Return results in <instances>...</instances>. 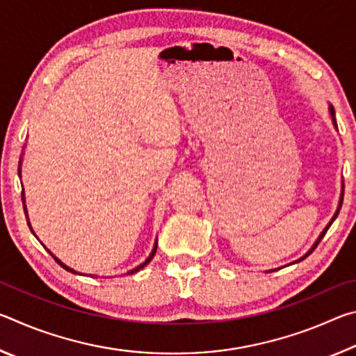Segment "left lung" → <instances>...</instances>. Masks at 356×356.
<instances>
[{
    "mask_svg": "<svg viewBox=\"0 0 356 356\" xmlns=\"http://www.w3.org/2000/svg\"><path fill=\"white\" fill-rule=\"evenodd\" d=\"M330 113H331V118H333V122H334V125H336V119H334V108H333V106H331V105H330ZM336 127H337V125H336ZM341 206H342V196H341V201H339V207H337V210H336V213H334V216H333V218H331V221H330V225H328L327 227H325V229H323V232L321 234V237H318V238H317V242L314 243V246H312V248H311V251H308V252H306V254H305L303 257H301V259H298V261H295V262H300V261H303V259H306V257H308V256L311 254V252H312V251H314V250L317 248V245H318V243H321V240L323 238V236H325V234H327V231H328V227L331 226V222H333V221L336 220V216H337V213H339V209H341ZM270 272H272V270H270Z\"/></svg>",
    "mask_w": 356,
    "mask_h": 356,
    "instance_id": "obj_1",
    "label": "left lung"
}]
</instances>
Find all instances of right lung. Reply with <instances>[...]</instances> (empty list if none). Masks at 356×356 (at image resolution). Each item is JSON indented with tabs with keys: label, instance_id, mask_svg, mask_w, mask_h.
<instances>
[{
	"label": "right lung",
	"instance_id": "1",
	"mask_svg": "<svg viewBox=\"0 0 356 356\" xmlns=\"http://www.w3.org/2000/svg\"><path fill=\"white\" fill-rule=\"evenodd\" d=\"M155 251H156V245L154 246V251H152V252H150V256H149V257L146 259V261H144V262H143L141 265H138V267H136V268H134V270H131V272H130V273H136V272H140V270H141V268H144V267H146V265H147V264H149L150 261H152V257L155 256ZM56 261H58V259H56ZM58 262H59V261H58ZM59 265H61V267H64L65 270H69V272H72V273H75V272H74V270H72V268H69V267H65V265H64L63 262H59Z\"/></svg>",
	"mask_w": 356,
	"mask_h": 356
}]
</instances>
